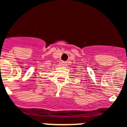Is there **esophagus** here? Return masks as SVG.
Returning <instances> with one entry per match:
<instances>
[{
    "mask_svg": "<svg viewBox=\"0 0 127 127\" xmlns=\"http://www.w3.org/2000/svg\"><path fill=\"white\" fill-rule=\"evenodd\" d=\"M63 64V66H66V62H63V64Z\"/></svg>",
    "mask_w": 127,
    "mask_h": 127,
    "instance_id": "1",
    "label": "esophagus"
}]
</instances>
